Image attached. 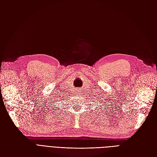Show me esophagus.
<instances>
[{"label": "esophagus", "mask_w": 157, "mask_h": 157, "mask_svg": "<svg viewBox=\"0 0 157 157\" xmlns=\"http://www.w3.org/2000/svg\"><path fill=\"white\" fill-rule=\"evenodd\" d=\"M80 89L79 88H77V89H76V92H77V93H78V92H80Z\"/></svg>", "instance_id": "obj_1"}]
</instances>
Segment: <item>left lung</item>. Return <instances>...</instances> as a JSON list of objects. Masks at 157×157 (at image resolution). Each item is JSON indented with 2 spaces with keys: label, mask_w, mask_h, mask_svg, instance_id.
Instances as JSON below:
<instances>
[{
  "label": "left lung",
  "mask_w": 157,
  "mask_h": 157,
  "mask_svg": "<svg viewBox=\"0 0 157 157\" xmlns=\"http://www.w3.org/2000/svg\"><path fill=\"white\" fill-rule=\"evenodd\" d=\"M99 101H100V100H99ZM107 102H108V101H107ZM104 103H105V102H104ZM103 105H105V103H103ZM100 107H101V106H100ZM101 108H102V107H101ZM103 108H104V107H103ZM102 109H103V108H102Z\"/></svg>",
  "instance_id": "8db88e82"
}]
</instances>
